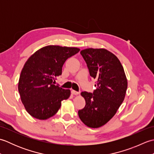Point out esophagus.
<instances>
[{
  "instance_id": "1",
  "label": "esophagus",
  "mask_w": 154,
  "mask_h": 154,
  "mask_svg": "<svg viewBox=\"0 0 154 154\" xmlns=\"http://www.w3.org/2000/svg\"><path fill=\"white\" fill-rule=\"evenodd\" d=\"M71 93L73 94H74V95H77V94H79V92H77V91H74V90H72L71 91Z\"/></svg>"
}]
</instances>
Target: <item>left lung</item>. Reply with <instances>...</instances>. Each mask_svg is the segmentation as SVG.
<instances>
[{"label": "left lung", "mask_w": 154, "mask_h": 154, "mask_svg": "<svg viewBox=\"0 0 154 154\" xmlns=\"http://www.w3.org/2000/svg\"><path fill=\"white\" fill-rule=\"evenodd\" d=\"M81 54L87 63L97 88L93 93H81L85 106L78 111L86 126L97 128L106 124L115 115L126 95L128 81L120 60L104 48H87Z\"/></svg>", "instance_id": "1"}]
</instances>
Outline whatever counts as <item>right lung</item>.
<instances>
[{
  "label": "right lung",
  "instance_id": "right-lung-1",
  "mask_svg": "<svg viewBox=\"0 0 154 154\" xmlns=\"http://www.w3.org/2000/svg\"><path fill=\"white\" fill-rule=\"evenodd\" d=\"M79 48L47 45L28 59L18 81V91L27 112L35 119L47 120L60 109L61 101L70 97L69 89L54 84L62 73V67Z\"/></svg>",
  "mask_w": 154,
  "mask_h": 154
}]
</instances>
